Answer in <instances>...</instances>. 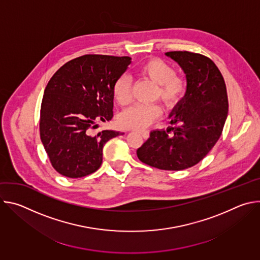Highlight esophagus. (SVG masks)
I'll return each instance as SVG.
<instances>
[{
    "instance_id": "esophagus-1",
    "label": "esophagus",
    "mask_w": 260,
    "mask_h": 260,
    "mask_svg": "<svg viewBox=\"0 0 260 260\" xmlns=\"http://www.w3.org/2000/svg\"><path fill=\"white\" fill-rule=\"evenodd\" d=\"M140 135H142V137L146 140V139H148V137H149V133L148 132H140Z\"/></svg>"
}]
</instances>
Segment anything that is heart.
Segmentation results:
<instances>
[{"mask_svg":"<svg viewBox=\"0 0 260 260\" xmlns=\"http://www.w3.org/2000/svg\"><path fill=\"white\" fill-rule=\"evenodd\" d=\"M138 76L151 81L156 85L155 99L168 108L173 109L179 105L187 90V84L182 77L176 76L175 69L160 58H150L137 68ZM114 100L125 106L132 101V84L126 75L119 76L113 84ZM161 115V109L156 106L135 105L122 111L118 116V123L126 129H144Z\"/></svg>","mask_w":260,"mask_h":260,"instance_id":"1","label":"heart"}]
</instances>
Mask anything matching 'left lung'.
<instances>
[{
    "instance_id": "1",
    "label": "left lung",
    "mask_w": 260,
    "mask_h": 260,
    "mask_svg": "<svg viewBox=\"0 0 260 260\" xmlns=\"http://www.w3.org/2000/svg\"><path fill=\"white\" fill-rule=\"evenodd\" d=\"M166 55L178 62L186 75L187 90L170 113L171 126L167 132L152 131L137 155L150 167L181 171L196 166L211 151L228 118L229 100L223 76L209 57L188 51H170ZM170 130L173 137L167 135Z\"/></svg>"
}]
</instances>
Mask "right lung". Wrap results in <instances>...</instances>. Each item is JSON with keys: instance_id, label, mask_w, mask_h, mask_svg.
Listing matches in <instances>:
<instances>
[{"instance_id": "add662e5", "label": "right lung", "mask_w": 260, "mask_h": 260, "mask_svg": "<svg viewBox=\"0 0 260 260\" xmlns=\"http://www.w3.org/2000/svg\"><path fill=\"white\" fill-rule=\"evenodd\" d=\"M131 62L129 56L86 54L64 63L49 80L41 105L40 137L60 175L81 178L94 173L103 161L104 145L123 135L91 129L99 121L112 119L113 84Z\"/></svg>"}]
</instances>
